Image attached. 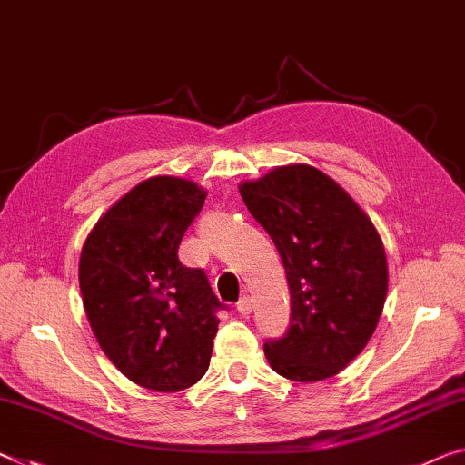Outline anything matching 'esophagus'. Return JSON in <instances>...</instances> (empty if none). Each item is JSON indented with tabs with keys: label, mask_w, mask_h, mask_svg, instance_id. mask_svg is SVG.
Segmentation results:
<instances>
[{
	"label": "esophagus",
	"mask_w": 465,
	"mask_h": 465,
	"mask_svg": "<svg viewBox=\"0 0 465 465\" xmlns=\"http://www.w3.org/2000/svg\"><path fill=\"white\" fill-rule=\"evenodd\" d=\"M237 310H239V313H242V316H249V313H252V310H253L252 297L242 295V297L239 299V303H237Z\"/></svg>",
	"instance_id": "34e87169"
}]
</instances>
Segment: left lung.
I'll return each mask as SVG.
<instances>
[{"label":"left lung","mask_w":465,"mask_h":465,"mask_svg":"<svg viewBox=\"0 0 465 465\" xmlns=\"http://www.w3.org/2000/svg\"><path fill=\"white\" fill-rule=\"evenodd\" d=\"M239 191L281 253L291 291V326L266 341L268 363L297 382L334 376L368 345L387 299V255L372 220L305 163Z\"/></svg>","instance_id":"obj_1"}]
</instances>
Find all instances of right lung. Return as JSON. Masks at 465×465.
<instances>
[{
	"label": "right lung",
	"instance_id": "1",
	"mask_svg": "<svg viewBox=\"0 0 465 465\" xmlns=\"http://www.w3.org/2000/svg\"><path fill=\"white\" fill-rule=\"evenodd\" d=\"M205 191L174 176L141 183L112 205L84 242L83 303L99 347L141 387L189 389L210 366L224 310L205 270L178 260V245Z\"/></svg>",
	"mask_w": 465,
	"mask_h": 465
}]
</instances>
